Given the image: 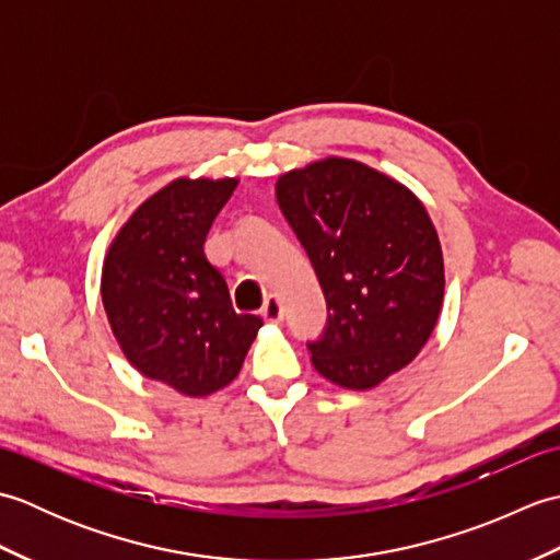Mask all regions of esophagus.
I'll use <instances>...</instances> for the list:
<instances>
[{"instance_id": "esophagus-1", "label": "esophagus", "mask_w": 560, "mask_h": 560, "mask_svg": "<svg viewBox=\"0 0 560 560\" xmlns=\"http://www.w3.org/2000/svg\"><path fill=\"white\" fill-rule=\"evenodd\" d=\"M261 317H265L267 323H279V319L283 317V307H281V301L277 299V295H269V299L265 301V307H261Z\"/></svg>"}]
</instances>
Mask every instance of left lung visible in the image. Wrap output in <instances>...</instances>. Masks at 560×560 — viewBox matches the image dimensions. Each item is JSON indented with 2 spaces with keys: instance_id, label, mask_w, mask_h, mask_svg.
Listing matches in <instances>:
<instances>
[{
  "instance_id": "8db88e82",
  "label": "left lung",
  "mask_w": 560,
  "mask_h": 560,
  "mask_svg": "<svg viewBox=\"0 0 560 560\" xmlns=\"http://www.w3.org/2000/svg\"><path fill=\"white\" fill-rule=\"evenodd\" d=\"M277 201L327 301L315 371L347 389L377 387L433 335L443 249L421 199L371 165L329 156L283 173Z\"/></svg>"
}]
</instances>
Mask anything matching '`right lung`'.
Instances as JSON below:
<instances>
[{
	"mask_svg": "<svg viewBox=\"0 0 560 560\" xmlns=\"http://www.w3.org/2000/svg\"><path fill=\"white\" fill-rule=\"evenodd\" d=\"M237 180L177 177L139 205L103 261L113 335L137 371L187 397L233 383L261 327L233 311L205 243Z\"/></svg>",
	"mask_w": 560,
	"mask_h": 560,
	"instance_id": "obj_1",
	"label": "right lung"
}]
</instances>
